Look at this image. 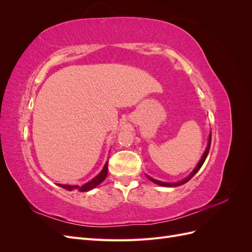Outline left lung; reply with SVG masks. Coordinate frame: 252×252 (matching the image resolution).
I'll return each instance as SVG.
<instances>
[{"label":"left lung","mask_w":252,"mask_h":252,"mask_svg":"<svg viewBox=\"0 0 252 252\" xmlns=\"http://www.w3.org/2000/svg\"><path fill=\"white\" fill-rule=\"evenodd\" d=\"M210 144H211V132L209 133V136H208V143H207V147H206V149H205V151H204V154H203V156H202V158H201V159L199 161V163H197V165L195 166V168L192 170V172L190 173L187 178H185L184 180H182V181H179V182H175V183H168V182H162V181H158V180H155V179H152L151 177H149V175H146V177L151 181V182H154L155 184H157V185H159V186H164V187H177V186H181V185H183V184H185V183H187L190 179H191L193 175L200 170V168L202 167V165L204 164V162H205V159H206V158H207V156H208V154H209V149H210Z\"/></svg>","instance_id":"obj_1"}]
</instances>
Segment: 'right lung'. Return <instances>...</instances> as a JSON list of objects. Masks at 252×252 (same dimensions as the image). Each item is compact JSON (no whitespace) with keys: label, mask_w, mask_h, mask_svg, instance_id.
<instances>
[{"label":"right lung","mask_w":252,"mask_h":252,"mask_svg":"<svg viewBox=\"0 0 252 252\" xmlns=\"http://www.w3.org/2000/svg\"><path fill=\"white\" fill-rule=\"evenodd\" d=\"M107 173H108V162H106L103 169L101 170V172L96 174L95 177L90 180L89 182L85 183V184L83 185H63V184H58L60 187H62L66 190H69V191H71V190H74V189H78L80 192H86V191H89V190L94 189V187H96L97 185H100L101 183L106 179V177H107Z\"/></svg>","instance_id":"obj_1"}]
</instances>
